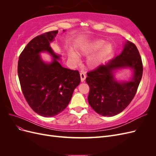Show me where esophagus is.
<instances>
[{
	"mask_svg": "<svg viewBox=\"0 0 156 156\" xmlns=\"http://www.w3.org/2000/svg\"><path fill=\"white\" fill-rule=\"evenodd\" d=\"M80 76H81V82H83L84 81V79H86V74H85V73L81 72V73H80Z\"/></svg>",
	"mask_w": 156,
	"mask_h": 156,
	"instance_id": "esophagus-1",
	"label": "esophagus"
}]
</instances>
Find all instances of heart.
Returning <instances> with one entry per match:
<instances>
[{
    "label": "heart",
    "mask_w": 156,
    "mask_h": 156,
    "mask_svg": "<svg viewBox=\"0 0 156 156\" xmlns=\"http://www.w3.org/2000/svg\"><path fill=\"white\" fill-rule=\"evenodd\" d=\"M98 51L97 54L87 60V64L90 67H94L98 65L101 61L105 59L112 51V46L110 44H105V41L101 40H95L90 44L85 45L81 49V53L83 55H90ZM69 57L74 62L77 63L79 61V56L75 52L71 51Z\"/></svg>",
    "instance_id": "b5f03b06"
}]
</instances>
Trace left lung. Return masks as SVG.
Returning a JSON list of instances; mask_svg holds the SVG:
<instances>
[{"label": "left lung", "instance_id": "8db88e82", "mask_svg": "<svg viewBox=\"0 0 156 156\" xmlns=\"http://www.w3.org/2000/svg\"><path fill=\"white\" fill-rule=\"evenodd\" d=\"M130 67L134 71L131 81L118 82L114 71ZM143 62L136 45L127 41L122 53L105 65H100L87 73L86 82L90 87L88 100L99 115L113 116L129 105L137 90L143 76Z\"/></svg>", "mask_w": 156, "mask_h": 156}]
</instances>
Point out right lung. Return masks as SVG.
<instances>
[{"instance_id":"add662e5","label":"right lung","mask_w":156,"mask_h":156,"mask_svg":"<svg viewBox=\"0 0 156 156\" xmlns=\"http://www.w3.org/2000/svg\"><path fill=\"white\" fill-rule=\"evenodd\" d=\"M57 33L58 30H53L35 37L18 60L17 73L23 95L32 109L44 117L63 111L81 82L78 71L63 68L58 62L60 56L50 47ZM43 51L54 57L51 63L46 64L41 60L39 54Z\"/></svg>"}]
</instances>
